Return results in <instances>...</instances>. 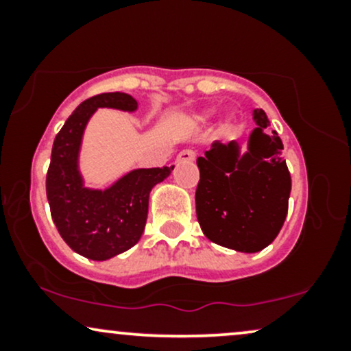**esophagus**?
Wrapping results in <instances>:
<instances>
[{
    "label": "esophagus",
    "instance_id": "esophagus-1",
    "mask_svg": "<svg viewBox=\"0 0 351 351\" xmlns=\"http://www.w3.org/2000/svg\"><path fill=\"white\" fill-rule=\"evenodd\" d=\"M196 155L193 150H181L178 155H176V163H189V162H195Z\"/></svg>",
    "mask_w": 351,
    "mask_h": 351
}]
</instances>
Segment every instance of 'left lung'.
Wrapping results in <instances>:
<instances>
[{"mask_svg":"<svg viewBox=\"0 0 351 351\" xmlns=\"http://www.w3.org/2000/svg\"><path fill=\"white\" fill-rule=\"evenodd\" d=\"M256 128L245 152L232 140L213 142L196 160V216L204 236L239 252H259L276 239L289 209L291 173L282 156L280 136L263 108H254Z\"/></svg>","mask_w":351,"mask_h":351,"instance_id":"obj_1","label":"left lung"}]
</instances>
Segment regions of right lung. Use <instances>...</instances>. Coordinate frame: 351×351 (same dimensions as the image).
Returning a JSON list of instances; mask_svg holds the SVG:
<instances>
[{
  "mask_svg": "<svg viewBox=\"0 0 351 351\" xmlns=\"http://www.w3.org/2000/svg\"><path fill=\"white\" fill-rule=\"evenodd\" d=\"M99 108L132 114L138 102L123 92L84 100L56 135L46 193L52 221L66 244L87 259L107 261L138 243L147 223L150 191L175 167L135 168L106 189L86 186L79 156L88 120Z\"/></svg>",
  "mask_w": 351,
  "mask_h": 351,
  "instance_id": "1",
  "label": "right lung"
}]
</instances>
